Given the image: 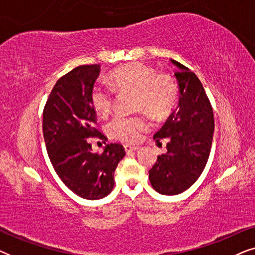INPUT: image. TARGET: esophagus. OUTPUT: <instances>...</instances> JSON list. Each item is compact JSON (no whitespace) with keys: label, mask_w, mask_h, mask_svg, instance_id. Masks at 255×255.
Here are the masks:
<instances>
[{"label":"esophagus","mask_w":255,"mask_h":255,"mask_svg":"<svg viewBox=\"0 0 255 255\" xmlns=\"http://www.w3.org/2000/svg\"><path fill=\"white\" fill-rule=\"evenodd\" d=\"M124 148H125V152H127V153L134 152V151H137V149H138L137 146H131V145H125Z\"/></svg>","instance_id":"esophagus-1"}]
</instances>
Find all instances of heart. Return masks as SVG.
<instances>
[{
  "instance_id": "b5f03b06",
  "label": "heart",
  "mask_w": 255,
  "mask_h": 255,
  "mask_svg": "<svg viewBox=\"0 0 255 255\" xmlns=\"http://www.w3.org/2000/svg\"><path fill=\"white\" fill-rule=\"evenodd\" d=\"M109 85H95L90 92V102L100 116H107L114 104V90L117 93H133L134 110L146 111L155 120L168 117L177 102L179 87L172 76L156 73L154 68L131 62L115 68L109 75ZM144 116H116L109 124L114 138L125 142H135L148 128Z\"/></svg>"
}]
</instances>
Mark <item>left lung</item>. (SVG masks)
<instances>
[{
    "label": "left lung",
    "instance_id": "8db88e82",
    "mask_svg": "<svg viewBox=\"0 0 255 255\" xmlns=\"http://www.w3.org/2000/svg\"><path fill=\"white\" fill-rule=\"evenodd\" d=\"M177 67L179 107L154 134L155 141L167 138V152L158 155L149 169V182L162 195L183 193L196 182L210 155L215 130L214 111L200 79L173 60Z\"/></svg>",
    "mask_w": 255,
    "mask_h": 255
}]
</instances>
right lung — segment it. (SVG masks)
I'll return each mask as SVG.
<instances>
[{"mask_svg":"<svg viewBox=\"0 0 255 255\" xmlns=\"http://www.w3.org/2000/svg\"><path fill=\"white\" fill-rule=\"evenodd\" d=\"M100 65H82L61 76L43 111V133L52 166L60 180L86 200L106 197L114 189V173L124 158L121 144H108L99 154L88 138L107 139L96 125L90 92Z\"/></svg>","mask_w":255,"mask_h":255,"instance_id":"add662e5","label":"right lung"}]
</instances>
